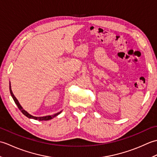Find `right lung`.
Wrapping results in <instances>:
<instances>
[{
  "mask_svg": "<svg viewBox=\"0 0 157 157\" xmlns=\"http://www.w3.org/2000/svg\"><path fill=\"white\" fill-rule=\"evenodd\" d=\"M9 90H10V93H11V96L13 97V100H14V101H15V104L17 105V106H18L19 109L20 110V111H21V113H23V115H25L26 117H28V118H29V119H36V120H39V121H48V120H50V119H52V118L55 117H56L58 115H59L60 113H61V111H60V112H59V113H56V114L52 115L44 116V117H34V116H33V115L29 114V113H28L26 111H25V110L23 109L22 106H21V105H20L19 101H17V99L16 98V97L14 96V94H13V92H12V90H11V84H9Z\"/></svg>",
  "mask_w": 157,
  "mask_h": 157,
  "instance_id": "obj_1",
  "label": "right lung"
}]
</instances>
